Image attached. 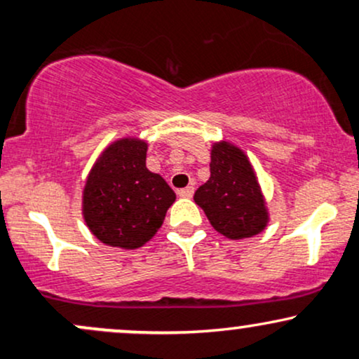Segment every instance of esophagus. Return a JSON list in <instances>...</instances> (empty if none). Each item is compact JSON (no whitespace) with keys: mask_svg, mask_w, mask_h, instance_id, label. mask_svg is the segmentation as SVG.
<instances>
[{"mask_svg":"<svg viewBox=\"0 0 359 359\" xmlns=\"http://www.w3.org/2000/svg\"><path fill=\"white\" fill-rule=\"evenodd\" d=\"M179 196L180 197H185V199H191V197L194 196V187H192V185H187V187L180 189Z\"/></svg>","mask_w":359,"mask_h":359,"instance_id":"34e87169","label":"esophagus"}]
</instances>
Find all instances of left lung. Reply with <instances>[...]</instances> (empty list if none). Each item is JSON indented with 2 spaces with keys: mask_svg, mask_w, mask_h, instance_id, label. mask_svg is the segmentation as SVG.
<instances>
[{
  "mask_svg": "<svg viewBox=\"0 0 359 359\" xmlns=\"http://www.w3.org/2000/svg\"><path fill=\"white\" fill-rule=\"evenodd\" d=\"M211 177L194 194V201L217 233L243 240L262 233L269 222L265 199L248 156L229 142L211 150Z\"/></svg>",
  "mask_w": 359,
  "mask_h": 359,
  "instance_id": "left-lung-1",
  "label": "left lung"
}]
</instances>
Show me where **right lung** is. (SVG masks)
Here are the masks:
<instances>
[{
    "label": "right lung",
    "instance_id": "obj_1",
    "mask_svg": "<svg viewBox=\"0 0 359 359\" xmlns=\"http://www.w3.org/2000/svg\"><path fill=\"white\" fill-rule=\"evenodd\" d=\"M147 142L121 138L90 168L82 194V214L101 243L135 250L155 236L175 203V192L147 168Z\"/></svg>",
    "mask_w": 359,
    "mask_h": 359
}]
</instances>
